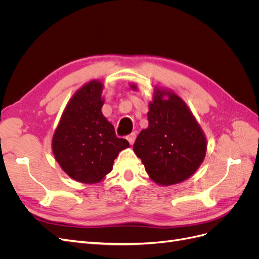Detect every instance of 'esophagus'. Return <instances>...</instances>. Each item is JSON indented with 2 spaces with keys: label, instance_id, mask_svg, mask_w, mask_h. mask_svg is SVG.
<instances>
[{
  "label": "esophagus",
  "instance_id": "1",
  "mask_svg": "<svg viewBox=\"0 0 259 259\" xmlns=\"http://www.w3.org/2000/svg\"><path fill=\"white\" fill-rule=\"evenodd\" d=\"M126 139L128 140V143L131 144V145H133L135 143V139H136V134L135 133H132V134H130L127 137H126Z\"/></svg>",
  "mask_w": 259,
  "mask_h": 259
}]
</instances>
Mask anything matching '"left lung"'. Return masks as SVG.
I'll list each match as a JSON object with an SVG mask.
<instances>
[{
    "instance_id": "8db88e82",
    "label": "left lung",
    "mask_w": 259,
    "mask_h": 259,
    "mask_svg": "<svg viewBox=\"0 0 259 259\" xmlns=\"http://www.w3.org/2000/svg\"><path fill=\"white\" fill-rule=\"evenodd\" d=\"M131 88L137 90L134 84ZM147 115L148 127L139 133L133 149L149 176L161 186L192 176L205 158L207 145L185 101L173 92L155 88Z\"/></svg>"
}]
</instances>
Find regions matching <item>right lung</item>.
I'll use <instances>...</instances> for the list:
<instances>
[{
  "mask_svg": "<svg viewBox=\"0 0 259 259\" xmlns=\"http://www.w3.org/2000/svg\"><path fill=\"white\" fill-rule=\"evenodd\" d=\"M104 84L93 80L83 85L68 103L54 133L55 159L65 173L83 184L101 182L113 167L126 139L116 137L113 125L101 112Z\"/></svg>",
  "mask_w": 259,
  "mask_h": 259,
  "instance_id": "1",
  "label": "right lung"
}]
</instances>
